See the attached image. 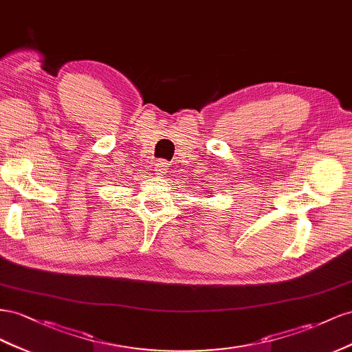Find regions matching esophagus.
Wrapping results in <instances>:
<instances>
[{"mask_svg":"<svg viewBox=\"0 0 352 352\" xmlns=\"http://www.w3.org/2000/svg\"><path fill=\"white\" fill-rule=\"evenodd\" d=\"M168 166H169V164H166L165 160H157L156 165H155L156 174H157V175H165V174L168 173V169H169Z\"/></svg>","mask_w":352,"mask_h":352,"instance_id":"esophagus-1","label":"esophagus"}]
</instances>
